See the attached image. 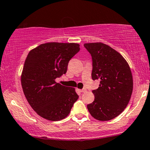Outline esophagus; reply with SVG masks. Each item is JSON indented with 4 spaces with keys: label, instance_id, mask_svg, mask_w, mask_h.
<instances>
[{
    "label": "esophagus",
    "instance_id": "obj_1",
    "mask_svg": "<svg viewBox=\"0 0 150 150\" xmlns=\"http://www.w3.org/2000/svg\"><path fill=\"white\" fill-rule=\"evenodd\" d=\"M86 91H87V89L85 88H83L82 90H81V93H85V92H86Z\"/></svg>",
    "mask_w": 150,
    "mask_h": 150
}]
</instances>
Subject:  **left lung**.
Masks as SVG:
<instances>
[{
  "label": "left lung",
  "instance_id": "1",
  "mask_svg": "<svg viewBox=\"0 0 150 150\" xmlns=\"http://www.w3.org/2000/svg\"><path fill=\"white\" fill-rule=\"evenodd\" d=\"M91 54L93 80L100 79L93 90L95 100L87 105L90 114L98 121H109L119 116L129 103L133 82L131 69L120 53L103 43H85Z\"/></svg>",
  "mask_w": 150,
  "mask_h": 150
}]
</instances>
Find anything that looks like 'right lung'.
Segmentation results:
<instances>
[{"label": "right lung", "mask_w": 150, "mask_h": 150, "mask_svg": "<svg viewBox=\"0 0 150 150\" xmlns=\"http://www.w3.org/2000/svg\"><path fill=\"white\" fill-rule=\"evenodd\" d=\"M78 43H43L31 50L21 76L28 103L38 115L59 121L70 113L79 98L74 88L62 86L55 79L65 74L70 59L80 50Z\"/></svg>", "instance_id": "obj_1"}]
</instances>
